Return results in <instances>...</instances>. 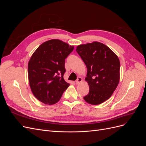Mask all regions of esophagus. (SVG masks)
Segmentation results:
<instances>
[{
    "label": "esophagus",
    "instance_id": "esophagus-1",
    "mask_svg": "<svg viewBox=\"0 0 146 146\" xmlns=\"http://www.w3.org/2000/svg\"><path fill=\"white\" fill-rule=\"evenodd\" d=\"M82 81H83V79H82V77H78L77 78V81H76V83H77V84H78V83H81Z\"/></svg>",
    "mask_w": 146,
    "mask_h": 146
}]
</instances>
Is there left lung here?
<instances>
[{
	"instance_id": "1",
	"label": "left lung",
	"mask_w": 146,
	"mask_h": 146,
	"mask_svg": "<svg viewBox=\"0 0 146 146\" xmlns=\"http://www.w3.org/2000/svg\"><path fill=\"white\" fill-rule=\"evenodd\" d=\"M76 50L87 68L85 80L89 94L83 98L91 105H99L108 100L120 80V61L117 55L98 41L80 44Z\"/></svg>"
}]
</instances>
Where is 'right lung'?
<instances>
[{"label": "right lung", "mask_w": 146, "mask_h": 146, "mask_svg": "<svg viewBox=\"0 0 146 146\" xmlns=\"http://www.w3.org/2000/svg\"><path fill=\"white\" fill-rule=\"evenodd\" d=\"M74 46L60 39H50L39 46L28 63L30 89L38 100L54 105L60 100L70 84L63 78L65 59Z\"/></svg>", "instance_id": "obj_1"}]
</instances>
